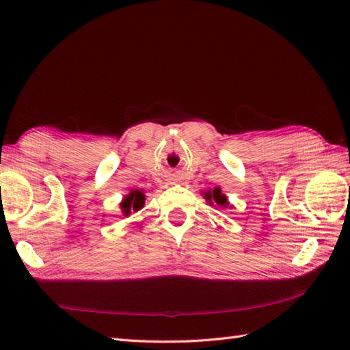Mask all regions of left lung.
<instances>
[{
  "label": "left lung",
  "mask_w": 350,
  "mask_h": 350,
  "mask_svg": "<svg viewBox=\"0 0 350 350\" xmlns=\"http://www.w3.org/2000/svg\"><path fill=\"white\" fill-rule=\"evenodd\" d=\"M203 196H204V198H206L207 202H209L211 204L215 203V204H218V206H221V207H227V206L230 204L227 197L221 192V188H219V187L215 188L213 191L211 189V191L203 192Z\"/></svg>",
  "instance_id": "8db88e82"
}]
</instances>
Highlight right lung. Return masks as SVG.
Masks as SVG:
<instances>
[{"label":"right lung","instance_id":"obj_1","mask_svg":"<svg viewBox=\"0 0 350 350\" xmlns=\"http://www.w3.org/2000/svg\"><path fill=\"white\" fill-rule=\"evenodd\" d=\"M144 200H146V196L143 194V191L135 189V191L129 192V194L123 198V202L120 203L122 212L124 217H129L131 212H138L141 207L144 206Z\"/></svg>","mask_w":350,"mask_h":350}]
</instances>
